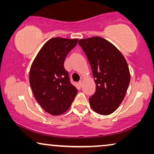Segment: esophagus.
<instances>
[{"label":"esophagus","instance_id":"1","mask_svg":"<svg viewBox=\"0 0 154 154\" xmlns=\"http://www.w3.org/2000/svg\"><path fill=\"white\" fill-rule=\"evenodd\" d=\"M79 84L80 86H81V85H82V81H80L79 82Z\"/></svg>","mask_w":154,"mask_h":154}]
</instances>
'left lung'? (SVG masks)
Masks as SVG:
<instances>
[{
  "mask_svg": "<svg viewBox=\"0 0 154 154\" xmlns=\"http://www.w3.org/2000/svg\"><path fill=\"white\" fill-rule=\"evenodd\" d=\"M79 44L89 61L96 84V91L89 98L90 106L100 114H111L123 102L129 85L127 62L113 44L101 37L81 39Z\"/></svg>",
  "mask_w": 154,
  "mask_h": 154,
  "instance_id": "8db88e82",
  "label": "left lung"
}]
</instances>
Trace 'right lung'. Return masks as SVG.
<instances>
[{
    "mask_svg": "<svg viewBox=\"0 0 154 154\" xmlns=\"http://www.w3.org/2000/svg\"><path fill=\"white\" fill-rule=\"evenodd\" d=\"M78 39L52 38L44 45L31 64L29 83L33 95L46 112L57 116L66 111L78 90L64 69L65 58Z\"/></svg>",
    "mask_w": 154,
    "mask_h": 154,
    "instance_id": "add662e5",
    "label": "right lung"
}]
</instances>
